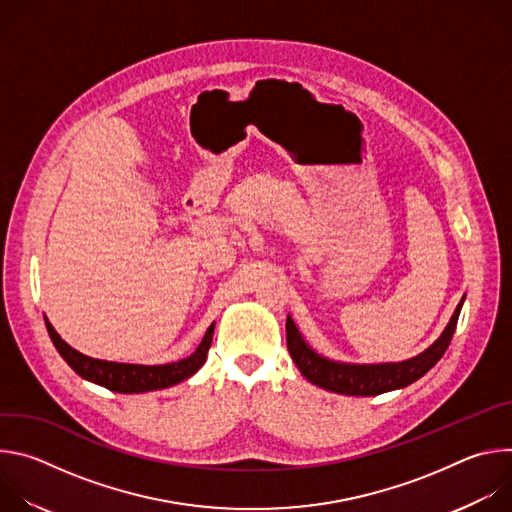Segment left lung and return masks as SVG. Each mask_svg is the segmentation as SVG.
<instances>
[{
    "instance_id": "8db88e82",
    "label": "left lung",
    "mask_w": 512,
    "mask_h": 512,
    "mask_svg": "<svg viewBox=\"0 0 512 512\" xmlns=\"http://www.w3.org/2000/svg\"><path fill=\"white\" fill-rule=\"evenodd\" d=\"M464 298L458 304L454 316L450 318L446 330L429 348L421 354L401 360V362H379V364H356V362H338L318 354L302 336L296 322L287 316L285 332H287V350L291 360L296 362L300 373L320 389L338 393V395H354V397H375L381 393H389L395 389H403L417 379H421L435 362L444 356L454 336L460 310Z\"/></svg>"
}]
</instances>
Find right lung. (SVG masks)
<instances>
[{
	"mask_svg": "<svg viewBox=\"0 0 512 512\" xmlns=\"http://www.w3.org/2000/svg\"><path fill=\"white\" fill-rule=\"evenodd\" d=\"M46 330L60 352V356L68 362V367L81 375L83 379L101 385L109 391L115 393H148V391H158V389H168L174 387L186 379H190L194 373L200 371L202 364L206 362V354L212 342L214 334V322L206 330L202 342L198 348L176 362L168 364H129V362H113V360H101V358H91L72 346H68L58 332L52 328L48 318L44 316Z\"/></svg>",
	"mask_w": 512,
	"mask_h": 512,
	"instance_id": "obj_1",
	"label": "right lung"
}]
</instances>
